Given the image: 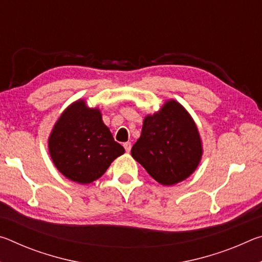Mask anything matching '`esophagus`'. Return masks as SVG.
I'll list each match as a JSON object with an SVG mask.
<instances>
[{"label":"esophagus","mask_w":262,"mask_h":262,"mask_svg":"<svg viewBox=\"0 0 262 262\" xmlns=\"http://www.w3.org/2000/svg\"><path fill=\"white\" fill-rule=\"evenodd\" d=\"M123 148H125V150H126L127 152H129L130 149H132V143H130V142H126V143H123Z\"/></svg>","instance_id":"obj_1"}]
</instances>
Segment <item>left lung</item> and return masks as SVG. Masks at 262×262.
<instances>
[{"instance_id": "1", "label": "left lung", "mask_w": 262, "mask_h": 262, "mask_svg": "<svg viewBox=\"0 0 262 262\" xmlns=\"http://www.w3.org/2000/svg\"><path fill=\"white\" fill-rule=\"evenodd\" d=\"M132 156L164 186L188 178L201 161L202 142L184 106L171 99L161 111L147 115Z\"/></svg>"}]
</instances>
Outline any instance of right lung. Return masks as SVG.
<instances>
[{
  "label": "right lung",
  "instance_id": "1",
  "mask_svg": "<svg viewBox=\"0 0 262 262\" xmlns=\"http://www.w3.org/2000/svg\"><path fill=\"white\" fill-rule=\"evenodd\" d=\"M53 163L66 178L90 184L103 176L125 149L115 142L98 108L85 100L69 105L57 119L48 139Z\"/></svg>",
  "mask_w": 262,
  "mask_h": 262
}]
</instances>
